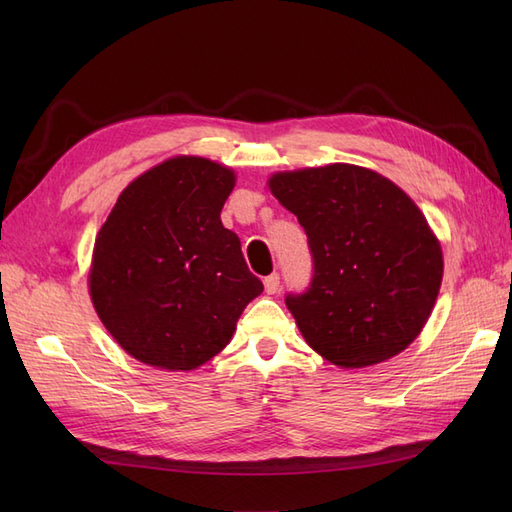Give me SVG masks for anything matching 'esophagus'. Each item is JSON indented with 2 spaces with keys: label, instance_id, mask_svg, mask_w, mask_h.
Here are the masks:
<instances>
[{
  "label": "esophagus",
  "instance_id": "1",
  "mask_svg": "<svg viewBox=\"0 0 512 512\" xmlns=\"http://www.w3.org/2000/svg\"><path fill=\"white\" fill-rule=\"evenodd\" d=\"M265 290H267L269 294H275L277 290H280V275L271 273L269 277H265Z\"/></svg>",
  "mask_w": 512,
  "mask_h": 512
}]
</instances>
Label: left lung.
Here are the masks:
<instances>
[{
  "mask_svg": "<svg viewBox=\"0 0 512 512\" xmlns=\"http://www.w3.org/2000/svg\"><path fill=\"white\" fill-rule=\"evenodd\" d=\"M269 188L297 215L314 273L286 305L305 342L339 367L408 348L438 299L442 250L412 198L352 164L277 173Z\"/></svg>",
  "mask_w": 512,
  "mask_h": 512,
  "instance_id": "left-lung-1",
  "label": "left lung"
}]
</instances>
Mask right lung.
I'll use <instances>...</instances> for the list:
<instances>
[{
    "label": "right lung",
    "mask_w": 512,
    "mask_h": 512,
    "mask_svg": "<svg viewBox=\"0 0 512 512\" xmlns=\"http://www.w3.org/2000/svg\"><path fill=\"white\" fill-rule=\"evenodd\" d=\"M226 166L170 158L134 179L100 228L89 271L96 312L141 363L188 371L213 359L262 292L220 213Z\"/></svg>",
    "instance_id": "obj_1"
}]
</instances>
